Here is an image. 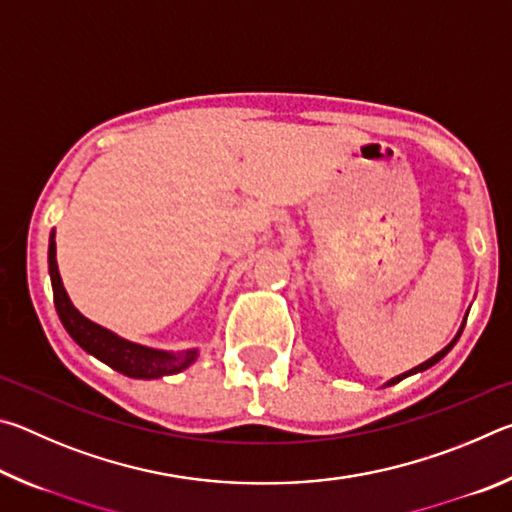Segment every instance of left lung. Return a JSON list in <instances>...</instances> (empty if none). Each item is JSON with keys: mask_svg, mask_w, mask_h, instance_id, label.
Returning a JSON list of instances; mask_svg holds the SVG:
<instances>
[{"mask_svg": "<svg viewBox=\"0 0 512 512\" xmlns=\"http://www.w3.org/2000/svg\"><path fill=\"white\" fill-rule=\"evenodd\" d=\"M465 320H467V316H465ZM465 320H463V325H461V329H458L456 339H454L452 343H449V345H447V348H443V350H440V352L436 354V357H431L429 361H424V363H420V366H415L413 370H409V372H404V375H400V377H395V379H391V381H388V386H393V384H397V381H402L404 377H409V375H415V372H422V370H427V368H431V366H433V363H438L440 359H443V357H445V354H447L449 350H452V348H454V345H456V341H458V339H461V334H463V327H465Z\"/></svg>", "mask_w": 512, "mask_h": 512, "instance_id": "1", "label": "left lung"}]
</instances>
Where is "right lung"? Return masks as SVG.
Masks as SVG:
<instances>
[{"instance_id":"1","label":"right lung","mask_w":512,"mask_h":512,"mask_svg":"<svg viewBox=\"0 0 512 512\" xmlns=\"http://www.w3.org/2000/svg\"><path fill=\"white\" fill-rule=\"evenodd\" d=\"M54 232L49 237V275H51V289H54V305L58 311L60 323L65 325L67 334L81 345L85 352L92 357L108 363L110 368L126 377L135 379H158L164 375H176V372L192 366L198 357V350H183V352H164L153 350L146 345H137L121 336L112 334L110 329L101 327L92 320L85 318L79 309L72 305L67 291L60 280L58 264H56V241Z\"/></svg>"}]
</instances>
